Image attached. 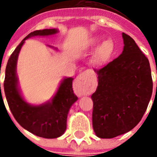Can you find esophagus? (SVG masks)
Wrapping results in <instances>:
<instances>
[{
	"instance_id": "obj_1",
	"label": "esophagus",
	"mask_w": 157,
	"mask_h": 157,
	"mask_svg": "<svg viewBox=\"0 0 157 157\" xmlns=\"http://www.w3.org/2000/svg\"><path fill=\"white\" fill-rule=\"evenodd\" d=\"M89 84L90 83L88 81V73L86 71L80 74L76 79L75 86L80 89V91H86L89 87Z\"/></svg>"
}]
</instances>
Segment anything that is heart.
Wrapping results in <instances>:
<instances>
[{
  "instance_id": "obj_1",
  "label": "heart",
  "mask_w": 157,
  "mask_h": 157,
  "mask_svg": "<svg viewBox=\"0 0 157 157\" xmlns=\"http://www.w3.org/2000/svg\"><path fill=\"white\" fill-rule=\"evenodd\" d=\"M100 36H95L90 38L88 41L87 48H93L97 46L93 52L91 57V62L93 65L99 66L106 62L110 58L114 49V42L111 39H104ZM101 43L100 44L99 42Z\"/></svg>"
}]
</instances>
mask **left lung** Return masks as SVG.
<instances>
[{"instance_id":"1","label":"left lung","mask_w":157,"mask_h":157,"mask_svg":"<svg viewBox=\"0 0 157 157\" xmlns=\"http://www.w3.org/2000/svg\"><path fill=\"white\" fill-rule=\"evenodd\" d=\"M123 52L95 71L98 86L92 95L93 127L100 138H113L135 127L153 92L150 63L131 36L122 33Z\"/></svg>"}]
</instances>
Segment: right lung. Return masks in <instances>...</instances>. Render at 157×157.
Returning <instances> with one entry per match:
<instances>
[{"label": "right lung", "instance_id": "right-lung-1", "mask_svg": "<svg viewBox=\"0 0 157 157\" xmlns=\"http://www.w3.org/2000/svg\"><path fill=\"white\" fill-rule=\"evenodd\" d=\"M58 33H59L58 29H46L29 33L10 55L6 67L4 83V93L9 108L17 122L32 134L49 139L61 136L67 128L69 110L77 100L72 88L74 78L64 77L51 100L40 105H31L26 102L19 87L17 64L25 40L35 36H53ZM48 46L58 50L51 45Z\"/></svg>", "mask_w": 157, "mask_h": 157}]
</instances>
